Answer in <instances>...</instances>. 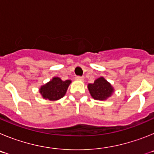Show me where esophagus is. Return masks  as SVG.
I'll list each match as a JSON object with an SVG mask.
<instances>
[{"label":"esophagus","mask_w":154,"mask_h":154,"mask_svg":"<svg viewBox=\"0 0 154 154\" xmlns=\"http://www.w3.org/2000/svg\"><path fill=\"white\" fill-rule=\"evenodd\" d=\"M75 79L79 80V81H83L84 77H82V76H75Z\"/></svg>","instance_id":"esophagus-1"}]
</instances>
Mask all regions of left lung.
<instances>
[{"mask_svg":"<svg viewBox=\"0 0 154 154\" xmlns=\"http://www.w3.org/2000/svg\"><path fill=\"white\" fill-rule=\"evenodd\" d=\"M91 96L96 100H106L114 92V88L104 77H99L93 83L88 84Z\"/></svg>","mask_w":154,"mask_h":154,"instance_id":"left-lung-1","label":"left lung"}]
</instances>
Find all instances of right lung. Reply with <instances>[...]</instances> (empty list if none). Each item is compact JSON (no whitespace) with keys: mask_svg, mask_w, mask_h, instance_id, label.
<instances>
[{"mask_svg":"<svg viewBox=\"0 0 154 154\" xmlns=\"http://www.w3.org/2000/svg\"><path fill=\"white\" fill-rule=\"evenodd\" d=\"M71 83V80L62 81L59 77H53L48 82L41 86L39 92L43 99L56 101L65 96Z\"/></svg>","mask_w":154,"mask_h":154,"instance_id":"1","label":"right lung"}]
</instances>
